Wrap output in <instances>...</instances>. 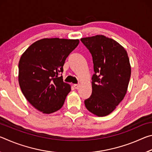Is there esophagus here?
<instances>
[{"mask_svg":"<svg viewBox=\"0 0 152 152\" xmlns=\"http://www.w3.org/2000/svg\"><path fill=\"white\" fill-rule=\"evenodd\" d=\"M80 84H74V88H75L76 89H78L79 88V87H80Z\"/></svg>","mask_w":152,"mask_h":152,"instance_id":"esophagus-1","label":"esophagus"}]
</instances>
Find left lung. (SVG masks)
I'll list each match as a JSON object with an SVG mask.
<instances>
[{
    "instance_id": "obj_1",
    "label": "left lung",
    "mask_w": 152,
    "mask_h": 152,
    "mask_svg": "<svg viewBox=\"0 0 152 152\" xmlns=\"http://www.w3.org/2000/svg\"><path fill=\"white\" fill-rule=\"evenodd\" d=\"M80 40L92 54L94 71L92 94L84 104L92 114L107 116L127 93L132 72L127 52L116 41L102 35Z\"/></svg>"
}]
</instances>
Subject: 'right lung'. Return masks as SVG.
<instances>
[{
    "label": "right lung",
    "instance_id": "add662e5",
    "mask_svg": "<svg viewBox=\"0 0 152 152\" xmlns=\"http://www.w3.org/2000/svg\"><path fill=\"white\" fill-rule=\"evenodd\" d=\"M79 39L44 38L31 45L19 62V83L29 103L45 114L60 110L71 91L64 82L66 58L78 46Z\"/></svg>",
    "mask_w": 152,
    "mask_h": 152
}]
</instances>
